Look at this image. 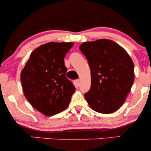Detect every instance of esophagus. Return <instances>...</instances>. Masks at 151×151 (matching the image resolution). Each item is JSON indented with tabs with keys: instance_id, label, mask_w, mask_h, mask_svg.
Here are the masks:
<instances>
[{
	"instance_id": "obj_1",
	"label": "esophagus",
	"mask_w": 151,
	"mask_h": 151,
	"mask_svg": "<svg viewBox=\"0 0 151 151\" xmlns=\"http://www.w3.org/2000/svg\"><path fill=\"white\" fill-rule=\"evenodd\" d=\"M74 83H75V85L78 87L79 86V84H80V80L79 79H77V80H75V81H74Z\"/></svg>"
}]
</instances>
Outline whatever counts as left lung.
Here are the masks:
<instances>
[{
  "label": "left lung",
  "mask_w": 151,
  "mask_h": 151,
  "mask_svg": "<svg viewBox=\"0 0 151 151\" xmlns=\"http://www.w3.org/2000/svg\"><path fill=\"white\" fill-rule=\"evenodd\" d=\"M79 50L91 70V88L84 94L89 106L111 114L124 104L134 81V65L122 47L107 39L85 42Z\"/></svg>",
  "instance_id": "8db88e82"
}]
</instances>
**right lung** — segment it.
<instances>
[{
	"label": "right lung",
	"mask_w": 151,
	"mask_h": 151,
	"mask_svg": "<svg viewBox=\"0 0 151 151\" xmlns=\"http://www.w3.org/2000/svg\"><path fill=\"white\" fill-rule=\"evenodd\" d=\"M73 42H48L31 53L20 74L22 90L32 107L46 116L68 106L75 87L66 77V54Z\"/></svg>",
	"instance_id": "obj_1"
}]
</instances>
